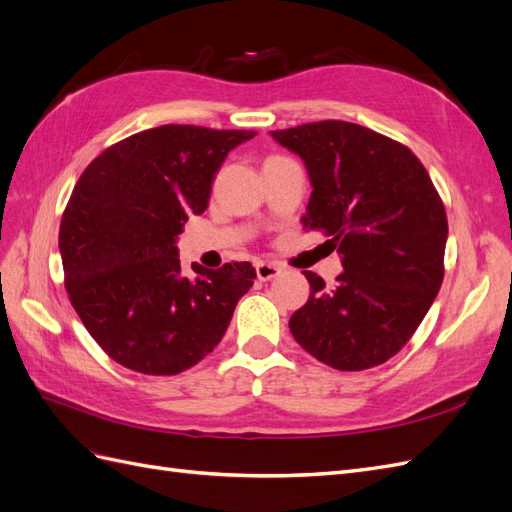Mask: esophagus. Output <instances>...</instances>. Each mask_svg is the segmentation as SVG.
<instances>
[{
    "label": "esophagus",
    "mask_w": 512,
    "mask_h": 512,
    "mask_svg": "<svg viewBox=\"0 0 512 512\" xmlns=\"http://www.w3.org/2000/svg\"><path fill=\"white\" fill-rule=\"evenodd\" d=\"M280 273H282V267L273 265V262H258V265H256V275H258L260 282H269Z\"/></svg>",
    "instance_id": "esophagus-1"
}]
</instances>
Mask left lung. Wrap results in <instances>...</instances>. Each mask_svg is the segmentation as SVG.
Instances as JSON below:
<instances>
[{"instance_id":"obj_1","label":"left lung","mask_w":512,"mask_h":512,"mask_svg":"<svg viewBox=\"0 0 512 512\" xmlns=\"http://www.w3.org/2000/svg\"><path fill=\"white\" fill-rule=\"evenodd\" d=\"M303 160L312 196L303 226L337 247L344 271L312 294L288 327L324 365L361 371L389 361L423 322L444 280L448 222L442 198L414 153L350 121L271 132Z\"/></svg>"}]
</instances>
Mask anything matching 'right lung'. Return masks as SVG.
<instances>
[{"instance_id": "1", "label": "right lung", "mask_w": 512, "mask_h": 512, "mask_svg": "<svg viewBox=\"0 0 512 512\" xmlns=\"http://www.w3.org/2000/svg\"><path fill=\"white\" fill-rule=\"evenodd\" d=\"M256 132L151 128L104 149L61 215L59 254L72 307L119 365L175 376L220 344L252 288L250 262L181 273L177 237L200 215L228 151Z\"/></svg>"}]
</instances>
